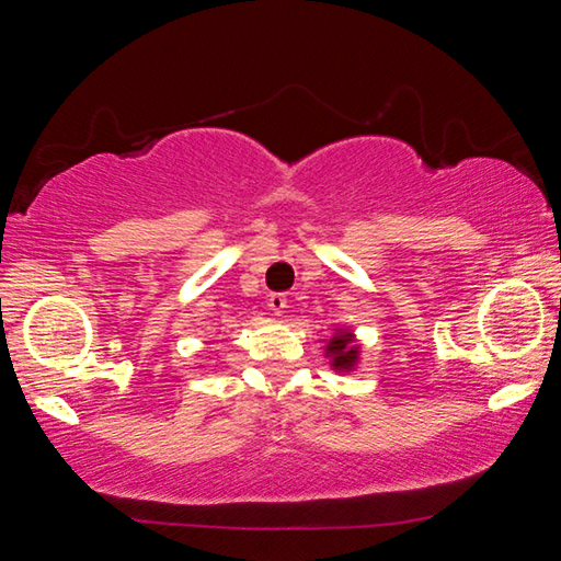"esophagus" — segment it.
<instances>
[{
  "label": "esophagus",
  "mask_w": 561,
  "mask_h": 561,
  "mask_svg": "<svg viewBox=\"0 0 561 561\" xmlns=\"http://www.w3.org/2000/svg\"><path fill=\"white\" fill-rule=\"evenodd\" d=\"M270 309L274 314H282V311L287 309V294H270Z\"/></svg>",
  "instance_id": "esophagus-1"
}]
</instances>
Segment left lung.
<instances>
[{"label": "left lung", "mask_w": 561, "mask_h": 561, "mask_svg": "<svg viewBox=\"0 0 561 561\" xmlns=\"http://www.w3.org/2000/svg\"><path fill=\"white\" fill-rule=\"evenodd\" d=\"M327 354H331V366L339 368V371H351L358 360V346H354V334H346V331H339V334L329 341Z\"/></svg>", "instance_id": "1"}]
</instances>
